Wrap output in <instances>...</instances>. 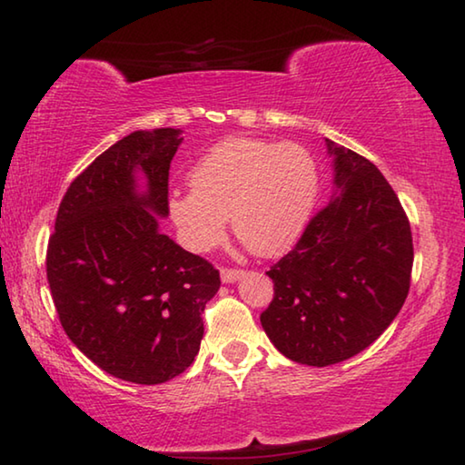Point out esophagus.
<instances>
[{
    "label": "esophagus",
    "instance_id": "obj_1",
    "mask_svg": "<svg viewBox=\"0 0 465 465\" xmlns=\"http://www.w3.org/2000/svg\"><path fill=\"white\" fill-rule=\"evenodd\" d=\"M240 277H242L240 269H227V266H223V269H222V281L223 282H233V281H238Z\"/></svg>",
    "mask_w": 465,
    "mask_h": 465
}]
</instances>
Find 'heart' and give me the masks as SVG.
<instances>
[{"instance_id":"1","label":"heart","mask_w":465,"mask_h":465,"mask_svg":"<svg viewBox=\"0 0 465 465\" xmlns=\"http://www.w3.org/2000/svg\"><path fill=\"white\" fill-rule=\"evenodd\" d=\"M191 193L174 194L170 217L188 248L207 252L222 242L227 217L233 233L258 256L293 246L318 196V163L297 143L232 137L194 163Z\"/></svg>"}]
</instances>
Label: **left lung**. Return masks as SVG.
I'll use <instances>...</instances> for the list:
<instances>
[{
	"instance_id": "1",
	"label": "left lung",
	"mask_w": 465,
	"mask_h": 465,
	"mask_svg": "<svg viewBox=\"0 0 465 465\" xmlns=\"http://www.w3.org/2000/svg\"><path fill=\"white\" fill-rule=\"evenodd\" d=\"M328 141L334 199L266 272L274 282L264 332L302 365L341 363L381 336L406 302L414 261L411 222L388 180L363 155Z\"/></svg>"
}]
</instances>
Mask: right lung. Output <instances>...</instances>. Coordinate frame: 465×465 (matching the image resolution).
<instances>
[{
    "label": "right lung",
    "instance_id": "right-lung-1",
    "mask_svg": "<svg viewBox=\"0 0 465 465\" xmlns=\"http://www.w3.org/2000/svg\"><path fill=\"white\" fill-rule=\"evenodd\" d=\"M180 129L135 131L100 153L59 204L46 279L61 326L102 371L155 385L193 365L219 271L157 227ZM146 176L143 193L136 174Z\"/></svg>",
    "mask_w": 465,
    "mask_h": 465
}]
</instances>
